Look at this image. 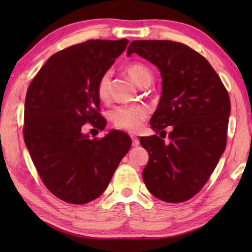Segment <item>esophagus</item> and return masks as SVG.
<instances>
[{"mask_svg": "<svg viewBox=\"0 0 252 252\" xmlns=\"http://www.w3.org/2000/svg\"><path fill=\"white\" fill-rule=\"evenodd\" d=\"M131 140H132V146L133 147H136V146L140 145V140H138L136 136L131 135Z\"/></svg>", "mask_w": 252, "mask_h": 252, "instance_id": "esophagus-1", "label": "esophagus"}]
</instances>
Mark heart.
Returning a JSON list of instances; mask_svg holds the SVG:
<instances>
[{"label": "heart", "mask_w": 252, "mask_h": 252, "mask_svg": "<svg viewBox=\"0 0 252 252\" xmlns=\"http://www.w3.org/2000/svg\"><path fill=\"white\" fill-rule=\"evenodd\" d=\"M126 71L137 85L148 87L153 80V73L147 66L142 63H131ZM110 71L104 72L96 84V95L100 101H107L110 95ZM148 109L143 105L118 106L110 111V120L116 129L135 133L140 131L143 122L148 118Z\"/></svg>", "instance_id": "obj_1"}]
</instances>
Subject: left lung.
<instances>
[{
  "instance_id": "1",
  "label": "left lung",
  "mask_w": 252,
  "mask_h": 252,
  "mask_svg": "<svg viewBox=\"0 0 252 252\" xmlns=\"http://www.w3.org/2000/svg\"><path fill=\"white\" fill-rule=\"evenodd\" d=\"M156 65L162 93L151 119L154 131L166 135L141 137L149 155L143 180L152 194L165 202H184L210 178L226 147L231 100L215 69L199 53L169 40H136L127 47Z\"/></svg>"
}]
</instances>
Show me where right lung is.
<instances>
[{"instance_id":"1","label":"right lung","mask_w":252,"mask_h":252,"mask_svg":"<svg viewBox=\"0 0 252 252\" xmlns=\"http://www.w3.org/2000/svg\"><path fill=\"white\" fill-rule=\"evenodd\" d=\"M129 43L89 40L52 55L29 84L24 140L40 178L60 199L84 205L103 194L131 147L122 131L91 140L83 126L104 130L96 84Z\"/></svg>"}]
</instances>
